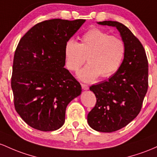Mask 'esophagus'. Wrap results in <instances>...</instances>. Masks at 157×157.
<instances>
[{
  "label": "esophagus",
  "mask_w": 157,
  "mask_h": 157,
  "mask_svg": "<svg viewBox=\"0 0 157 157\" xmlns=\"http://www.w3.org/2000/svg\"><path fill=\"white\" fill-rule=\"evenodd\" d=\"M82 87L83 90H88L89 89V86L87 85V84H82Z\"/></svg>",
  "instance_id": "obj_1"
}]
</instances>
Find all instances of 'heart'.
<instances>
[{
  "label": "heart",
  "mask_w": 157,
  "mask_h": 157,
  "mask_svg": "<svg viewBox=\"0 0 157 157\" xmlns=\"http://www.w3.org/2000/svg\"><path fill=\"white\" fill-rule=\"evenodd\" d=\"M124 55L125 44L122 39L98 28L86 32L79 44L70 39L64 47L65 64L71 71H77L87 58L89 64L78 73L84 82H91L99 75L103 78L110 77L119 69Z\"/></svg>",
  "instance_id": "b5f03b06"
}]
</instances>
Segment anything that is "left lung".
<instances>
[{
    "label": "left lung",
    "mask_w": 157,
    "mask_h": 157,
    "mask_svg": "<svg viewBox=\"0 0 157 157\" xmlns=\"http://www.w3.org/2000/svg\"><path fill=\"white\" fill-rule=\"evenodd\" d=\"M98 24L117 27L125 44L117 73L90 87L96 103L87 115L88 124L95 131L110 133L125 127L140 113L148 87V62L143 46L126 26L112 21Z\"/></svg>",
    "instance_id": "8db88e82"
}]
</instances>
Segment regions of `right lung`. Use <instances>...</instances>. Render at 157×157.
<instances>
[{
  "label": "right lung",
  "instance_id": "add662e5",
  "mask_svg": "<svg viewBox=\"0 0 157 157\" xmlns=\"http://www.w3.org/2000/svg\"><path fill=\"white\" fill-rule=\"evenodd\" d=\"M85 22L51 19L38 23L15 50L11 86L15 110L28 125L41 131L64 124L66 107L82 87L64 68L65 44Z\"/></svg>",
  "mask_w": 157,
  "mask_h": 157
}]
</instances>
